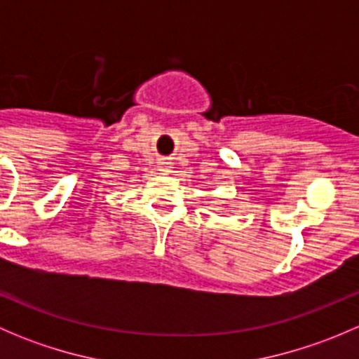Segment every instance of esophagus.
I'll return each instance as SVG.
<instances>
[{
  "label": "esophagus",
  "instance_id": "esophagus-1",
  "mask_svg": "<svg viewBox=\"0 0 359 359\" xmlns=\"http://www.w3.org/2000/svg\"><path fill=\"white\" fill-rule=\"evenodd\" d=\"M161 170H163V172H168V163H163Z\"/></svg>",
  "mask_w": 359,
  "mask_h": 359
}]
</instances>
